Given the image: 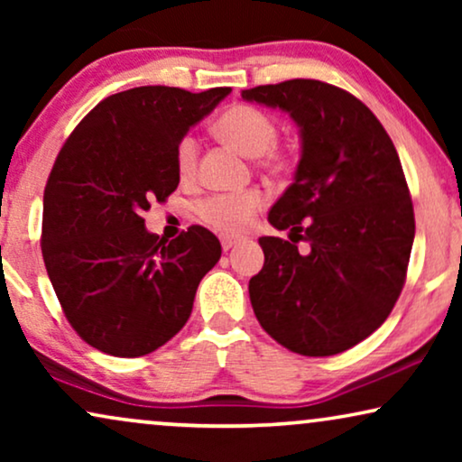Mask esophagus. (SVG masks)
I'll list each match as a JSON object with an SVG mask.
<instances>
[{
    "label": "esophagus",
    "instance_id": "1",
    "mask_svg": "<svg viewBox=\"0 0 462 462\" xmlns=\"http://www.w3.org/2000/svg\"><path fill=\"white\" fill-rule=\"evenodd\" d=\"M239 242H242V237L237 236H220V245H223V250H231L233 245H237Z\"/></svg>",
    "mask_w": 462,
    "mask_h": 462
}]
</instances>
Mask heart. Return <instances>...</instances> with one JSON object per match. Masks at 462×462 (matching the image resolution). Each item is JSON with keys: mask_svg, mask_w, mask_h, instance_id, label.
<instances>
[{"mask_svg": "<svg viewBox=\"0 0 462 462\" xmlns=\"http://www.w3.org/2000/svg\"><path fill=\"white\" fill-rule=\"evenodd\" d=\"M214 132L236 147L245 157H258V163L271 172L288 168V153L275 147L277 124L267 113L250 105H233L214 124ZM176 170L180 176H191L198 163V141L185 134L174 149ZM264 204L258 189H245L237 193H217L201 199L198 206L199 218L223 233H242Z\"/></svg>", "mask_w": 462, "mask_h": 462, "instance_id": "b5f03b06", "label": "heart"}]
</instances>
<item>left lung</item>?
I'll return each mask as SVG.
<instances>
[{"label":"left lung","instance_id":"1","mask_svg":"<svg viewBox=\"0 0 462 462\" xmlns=\"http://www.w3.org/2000/svg\"><path fill=\"white\" fill-rule=\"evenodd\" d=\"M242 98L288 113L300 134L294 182L269 212L290 242L258 239L252 309L286 349L337 356L383 326L406 282L414 210L400 157L374 113L337 86L290 79Z\"/></svg>","mask_w":462,"mask_h":462}]
</instances>
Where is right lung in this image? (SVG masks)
Instances as JSON below:
<instances>
[{"instance_id":"right-lung-1","label":"right lung","mask_w":462,"mask_h":462,"mask_svg":"<svg viewBox=\"0 0 462 462\" xmlns=\"http://www.w3.org/2000/svg\"><path fill=\"white\" fill-rule=\"evenodd\" d=\"M229 92L132 88L100 100L62 144L43 191L42 254L69 324L94 349L141 357L187 324L220 242L199 225L168 242L143 212L179 187L176 144Z\"/></svg>"}]
</instances>
